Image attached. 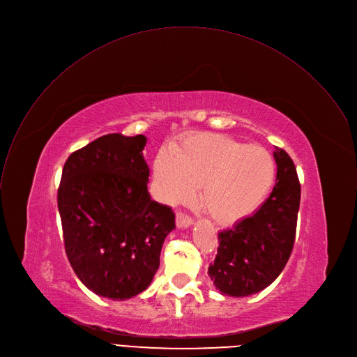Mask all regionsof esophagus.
Returning <instances> with one entry per match:
<instances>
[{
  "instance_id": "34e87169",
  "label": "esophagus",
  "mask_w": 357,
  "mask_h": 357,
  "mask_svg": "<svg viewBox=\"0 0 357 357\" xmlns=\"http://www.w3.org/2000/svg\"><path fill=\"white\" fill-rule=\"evenodd\" d=\"M176 225L178 228H188L192 225V218L188 217L184 212H177L176 215Z\"/></svg>"
}]
</instances>
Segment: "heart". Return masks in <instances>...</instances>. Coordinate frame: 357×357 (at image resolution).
Masks as SVG:
<instances>
[{
    "instance_id": "1",
    "label": "heart",
    "mask_w": 357,
    "mask_h": 357,
    "mask_svg": "<svg viewBox=\"0 0 357 357\" xmlns=\"http://www.w3.org/2000/svg\"><path fill=\"white\" fill-rule=\"evenodd\" d=\"M153 174L165 202L185 201L199 187L208 215L231 225L264 202L275 180V163L261 146H248L218 133H199L187 137L174 153L160 151Z\"/></svg>"
}]
</instances>
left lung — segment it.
<instances>
[{
	"mask_svg": "<svg viewBox=\"0 0 357 357\" xmlns=\"http://www.w3.org/2000/svg\"><path fill=\"white\" fill-rule=\"evenodd\" d=\"M275 185L253 215L218 234V253L208 267L224 296L246 297L264 290L286 267L296 241L301 185L286 151L275 148Z\"/></svg>",
	"mask_w": 357,
	"mask_h": 357,
	"instance_id": "left-lung-1",
	"label": "left lung"
}]
</instances>
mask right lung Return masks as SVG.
I'll use <instances>...</instances> for the list:
<instances>
[{"label": "right lung", "mask_w": 357, "mask_h": 357, "mask_svg": "<svg viewBox=\"0 0 357 357\" xmlns=\"http://www.w3.org/2000/svg\"><path fill=\"white\" fill-rule=\"evenodd\" d=\"M144 135H104L68 156L57 190L67 259L93 293L126 300L160 264L174 212L151 198Z\"/></svg>", "instance_id": "obj_1"}]
</instances>
